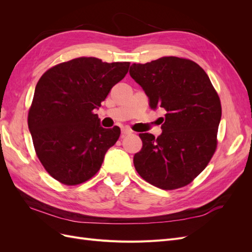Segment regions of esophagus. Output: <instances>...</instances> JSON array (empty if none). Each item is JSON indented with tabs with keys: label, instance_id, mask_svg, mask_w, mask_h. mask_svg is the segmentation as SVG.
I'll use <instances>...</instances> for the list:
<instances>
[{
	"label": "esophagus",
	"instance_id": "obj_1",
	"mask_svg": "<svg viewBox=\"0 0 252 252\" xmlns=\"http://www.w3.org/2000/svg\"><path fill=\"white\" fill-rule=\"evenodd\" d=\"M132 131L129 130V129H126V128H123L122 129V136H126V135H129L131 134Z\"/></svg>",
	"mask_w": 252,
	"mask_h": 252
}]
</instances>
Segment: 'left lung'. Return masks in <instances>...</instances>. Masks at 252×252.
I'll list each match as a JSON object with an SVG mask.
<instances>
[{
	"mask_svg": "<svg viewBox=\"0 0 252 252\" xmlns=\"http://www.w3.org/2000/svg\"><path fill=\"white\" fill-rule=\"evenodd\" d=\"M129 73L149 97L150 107L166 112L161 135L140 133L143 147L133 157L135 170L164 190L188 185L217 149L222 117L218 93L203 68L188 59L163 57L132 64Z\"/></svg>",
	"mask_w": 252,
	"mask_h": 252,
	"instance_id": "left-lung-1",
	"label": "left lung"
}]
</instances>
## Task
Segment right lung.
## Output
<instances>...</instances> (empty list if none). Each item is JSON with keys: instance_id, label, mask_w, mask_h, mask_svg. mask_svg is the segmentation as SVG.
Masks as SVG:
<instances>
[{"instance_id": "obj_1", "label": "right lung", "mask_w": 252, "mask_h": 252, "mask_svg": "<svg viewBox=\"0 0 252 252\" xmlns=\"http://www.w3.org/2000/svg\"><path fill=\"white\" fill-rule=\"evenodd\" d=\"M129 66L82 57L49 68L37 82L28 127L35 154L53 179L73 186L100 170L121 129L101 127L94 110L124 79Z\"/></svg>"}]
</instances>
